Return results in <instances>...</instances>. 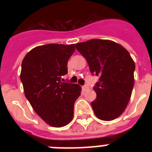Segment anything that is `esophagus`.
I'll return each mask as SVG.
<instances>
[{
    "label": "esophagus",
    "instance_id": "obj_1",
    "mask_svg": "<svg viewBox=\"0 0 152 152\" xmlns=\"http://www.w3.org/2000/svg\"><path fill=\"white\" fill-rule=\"evenodd\" d=\"M83 89H84V90H85V91L88 90V89H89V87H88V86L87 85V84H86V85L83 86Z\"/></svg>",
    "mask_w": 152,
    "mask_h": 152
}]
</instances>
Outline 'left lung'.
Instances as JSON below:
<instances>
[{"label":"left lung","mask_w":152,"mask_h":152,"mask_svg":"<svg viewBox=\"0 0 152 152\" xmlns=\"http://www.w3.org/2000/svg\"><path fill=\"white\" fill-rule=\"evenodd\" d=\"M85 57L92 75L99 76L93 88L97 97L94 113L103 121L118 118L126 108L134 85L135 64L123 46L110 40L91 39L75 45Z\"/></svg>","instance_id":"obj_1"}]
</instances>
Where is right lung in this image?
<instances>
[{
    "instance_id": "obj_1",
    "label": "right lung",
    "mask_w": 152,
    "mask_h": 152,
    "mask_svg": "<svg viewBox=\"0 0 152 152\" xmlns=\"http://www.w3.org/2000/svg\"><path fill=\"white\" fill-rule=\"evenodd\" d=\"M75 45L47 44L32 49L21 65L20 80L25 96L36 113L53 127L68 125L74 103L80 95L78 84L61 82Z\"/></svg>"
}]
</instances>
